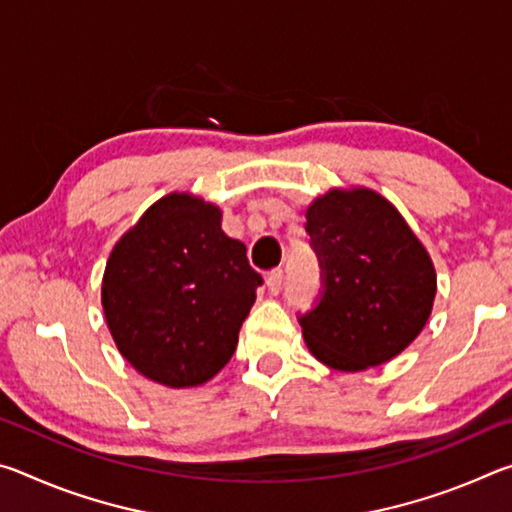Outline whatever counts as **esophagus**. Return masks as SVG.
I'll list each match as a JSON object with an SVG mask.
<instances>
[{
	"instance_id": "34e87169",
	"label": "esophagus",
	"mask_w": 512,
	"mask_h": 512,
	"mask_svg": "<svg viewBox=\"0 0 512 512\" xmlns=\"http://www.w3.org/2000/svg\"><path fill=\"white\" fill-rule=\"evenodd\" d=\"M282 282H284V271H282V268H273V271L266 275L268 293H271V296H277V293H280V289H282Z\"/></svg>"
}]
</instances>
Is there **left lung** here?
I'll list each match as a JSON object with an SVG mask.
<instances>
[{
    "mask_svg": "<svg viewBox=\"0 0 512 512\" xmlns=\"http://www.w3.org/2000/svg\"><path fill=\"white\" fill-rule=\"evenodd\" d=\"M325 273L318 307L300 318L309 352L359 372L418 339L436 298V268L400 210L368 187H332L307 207Z\"/></svg>",
    "mask_w": 512,
    "mask_h": 512,
    "instance_id": "1",
    "label": "left lung"
}]
</instances>
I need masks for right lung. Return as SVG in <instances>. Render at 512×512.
Here are the masks:
<instances>
[{"label":"right lung","mask_w":512,"mask_h":512,"mask_svg":"<svg viewBox=\"0 0 512 512\" xmlns=\"http://www.w3.org/2000/svg\"><path fill=\"white\" fill-rule=\"evenodd\" d=\"M221 219L219 205L171 192L110 250L103 316L121 357L155 384L201 386L237 350L262 275Z\"/></svg>","instance_id":"add662e5"}]
</instances>
